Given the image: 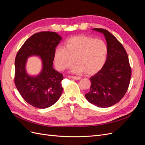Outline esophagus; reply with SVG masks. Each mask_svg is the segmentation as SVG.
<instances>
[{
	"label": "esophagus",
	"mask_w": 145,
	"mask_h": 145,
	"mask_svg": "<svg viewBox=\"0 0 145 145\" xmlns=\"http://www.w3.org/2000/svg\"><path fill=\"white\" fill-rule=\"evenodd\" d=\"M69 78H72L74 80H80V77H77V76H68Z\"/></svg>",
	"instance_id": "obj_1"
}]
</instances>
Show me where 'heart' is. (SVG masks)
I'll list each match as a JSON object with an SVG mask.
<instances>
[{
	"instance_id": "obj_1",
	"label": "heart",
	"mask_w": 145,
	"mask_h": 145,
	"mask_svg": "<svg viewBox=\"0 0 145 145\" xmlns=\"http://www.w3.org/2000/svg\"><path fill=\"white\" fill-rule=\"evenodd\" d=\"M108 48L103 40L79 35L67 40L64 48H57L54 54L56 68L62 71L71 68L75 62L77 64L71 72L80 73L85 71L91 75L98 72L106 64Z\"/></svg>"
}]
</instances>
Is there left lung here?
<instances>
[{
	"mask_svg": "<svg viewBox=\"0 0 145 145\" xmlns=\"http://www.w3.org/2000/svg\"><path fill=\"white\" fill-rule=\"evenodd\" d=\"M92 29L104 35L108 56L103 68L89 78L90 91L85 94V97L99 108H108L119 102L126 93L131 68L126 51L114 36L104 29Z\"/></svg>",
	"mask_w": 145,
	"mask_h": 145,
	"instance_id": "1",
	"label": "left lung"
}]
</instances>
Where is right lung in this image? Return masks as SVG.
Masks as SVG:
<instances>
[{"instance_id":"add662e5","label":"right lung","mask_w":145,"mask_h":145,"mask_svg":"<svg viewBox=\"0 0 145 145\" xmlns=\"http://www.w3.org/2000/svg\"><path fill=\"white\" fill-rule=\"evenodd\" d=\"M62 37L55 32L45 31L31 36L17 52L15 59L14 82L24 99L32 106L45 109L54 105L60 98L63 76L53 65L56 47ZM38 56L42 68L37 76H31L25 70L27 58Z\"/></svg>"}]
</instances>
